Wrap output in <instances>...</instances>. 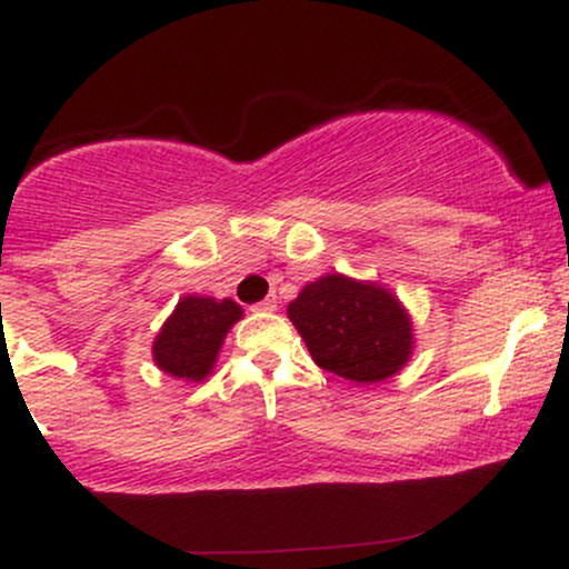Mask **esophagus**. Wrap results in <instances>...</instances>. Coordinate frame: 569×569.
<instances>
[{"label": "esophagus", "instance_id": "1", "mask_svg": "<svg viewBox=\"0 0 569 569\" xmlns=\"http://www.w3.org/2000/svg\"><path fill=\"white\" fill-rule=\"evenodd\" d=\"M253 310H257V312H276L278 310V299L276 297H267L259 305H253Z\"/></svg>", "mask_w": 569, "mask_h": 569}]
</instances>
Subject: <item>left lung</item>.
Here are the masks:
<instances>
[{"instance_id": "1", "label": "left lung", "mask_w": 569, "mask_h": 569, "mask_svg": "<svg viewBox=\"0 0 569 569\" xmlns=\"http://www.w3.org/2000/svg\"><path fill=\"white\" fill-rule=\"evenodd\" d=\"M286 312L312 361L342 380H388L407 367L415 350L409 310L377 280L329 272L310 280Z\"/></svg>"}]
</instances>
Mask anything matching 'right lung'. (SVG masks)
Masks as SVG:
<instances>
[{"label":"right lung","instance_id":"add662e5","mask_svg":"<svg viewBox=\"0 0 569 569\" xmlns=\"http://www.w3.org/2000/svg\"><path fill=\"white\" fill-rule=\"evenodd\" d=\"M240 318H243V307L232 299L187 293L154 337V363L176 380L202 382L217 367L224 337Z\"/></svg>","mask_w":569,"mask_h":569}]
</instances>
